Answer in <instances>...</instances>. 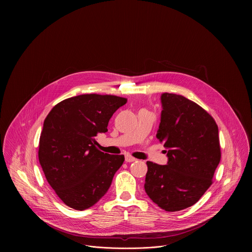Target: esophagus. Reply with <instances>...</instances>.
Masks as SVG:
<instances>
[{
	"label": "esophagus",
	"instance_id": "34e87169",
	"mask_svg": "<svg viewBox=\"0 0 252 252\" xmlns=\"http://www.w3.org/2000/svg\"><path fill=\"white\" fill-rule=\"evenodd\" d=\"M137 159L136 158H134V157H132L131 155H125V161L127 162V163H131V162H135Z\"/></svg>",
	"mask_w": 252,
	"mask_h": 252
}]
</instances>
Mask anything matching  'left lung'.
Here are the masks:
<instances>
[{
    "mask_svg": "<svg viewBox=\"0 0 252 252\" xmlns=\"http://www.w3.org/2000/svg\"><path fill=\"white\" fill-rule=\"evenodd\" d=\"M156 138L167 149V165L147 161L144 190L166 212L196 204L212 184L221 153L215 119L196 103L177 94L161 95Z\"/></svg>",
    "mask_w": 252,
    "mask_h": 252,
    "instance_id": "obj_1",
    "label": "left lung"
}]
</instances>
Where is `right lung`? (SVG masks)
I'll return each instance as SVG.
<instances>
[{"label":"right lung","instance_id":"obj_1","mask_svg":"<svg viewBox=\"0 0 252 252\" xmlns=\"http://www.w3.org/2000/svg\"><path fill=\"white\" fill-rule=\"evenodd\" d=\"M127 99L84 94L66 99L50 110L39 138L38 160L49 185L68 207L84 211L107 192L124 155L96 147V137L108 132L112 114Z\"/></svg>","mask_w":252,"mask_h":252}]
</instances>
